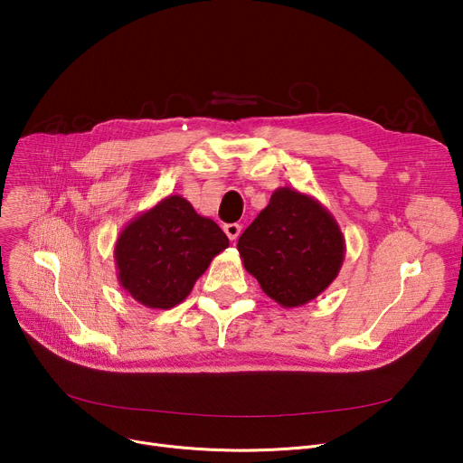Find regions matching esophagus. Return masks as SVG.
<instances>
[{
	"mask_svg": "<svg viewBox=\"0 0 463 463\" xmlns=\"http://www.w3.org/2000/svg\"><path fill=\"white\" fill-rule=\"evenodd\" d=\"M240 229H241V227H240L238 223H229V225L223 227V231H225V234L229 236L231 241H234V240L240 236Z\"/></svg>",
	"mask_w": 463,
	"mask_h": 463,
	"instance_id": "obj_1",
	"label": "esophagus"
}]
</instances>
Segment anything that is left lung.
Here are the masks:
<instances>
[{
    "instance_id": "obj_1",
    "label": "left lung",
    "mask_w": 463,
    "mask_h": 463,
    "mask_svg": "<svg viewBox=\"0 0 463 463\" xmlns=\"http://www.w3.org/2000/svg\"><path fill=\"white\" fill-rule=\"evenodd\" d=\"M244 269L283 307L317 298L337 278L345 236L335 217L311 194L279 187L238 238Z\"/></svg>"
}]
</instances>
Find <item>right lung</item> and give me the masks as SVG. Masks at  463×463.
I'll list each match as a JSON object with an SVG mask.
<instances>
[{
    "label": "right lung",
    "instance_id": "1",
    "mask_svg": "<svg viewBox=\"0 0 463 463\" xmlns=\"http://www.w3.org/2000/svg\"><path fill=\"white\" fill-rule=\"evenodd\" d=\"M229 238L180 194H168L121 229L114 246L121 288L138 304L170 309L184 302Z\"/></svg>",
    "mask_w": 463,
    "mask_h": 463
}]
</instances>
